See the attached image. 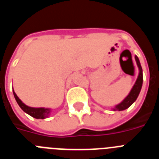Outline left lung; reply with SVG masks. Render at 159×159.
<instances>
[{"instance_id":"1","label":"left lung","mask_w":159,"mask_h":159,"mask_svg":"<svg viewBox=\"0 0 159 159\" xmlns=\"http://www.w3.org/2000/svg\"><path fill=\"white\" fill-rule=\"evenodd\" d=\"M134 58H135L136 63H137V65L139 67V76L137 78V80H136L135 84L132 88L129 95L123 99V102H120L119 104L116 105V107L113 108V111H123L125 109H127L137 99L138 96L139 95L142 86H143V69H142L139 60L137 56H135Z\"/></svg>"}]
</instances>
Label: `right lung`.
I'll return each mask as SVG.
<instances>
[{
	"label": "right lung",
	"instance_id": "right-lung-1",
	"mask_svg": "<svg viewBox=\"0 0 159 159\" xmlns=\"http://www.w3.org/2000/svg\"><path fill=\"white\" fill-rule=\"evenodd\" d=\"M13 95L16 101L17 102L18 105L20 106V107L21 108L22 110L25 112H26L27 114H29V116H31L32 117L35 118V119H45V118L48 117L51 114L52 111L51 109H48V108H43V107H40V108H35V107H30L25 105L23 102H22L20 99L18 98V96L16 95V94L13 92Z\"/></svg>",
	"mask_w": 159,
	"mask_h": 159
}]
</instances>
